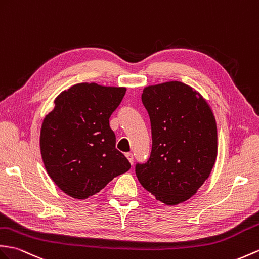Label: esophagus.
<instances>
[{
	"label": "esophagus",
	"instance_id": "esophagus-1",
	"mask_svg": "<svg viewBox=\"0 0 259 259\" xmlns=\"http://www.w3.org/2000/svg\"><path fill=\"white\" fill-rule=\"evenodd\" d=\"M125 157H127V159L129 160V162L131 163V165L134 164V155H132L131 152H127L125 153Z\"/></svg>",
	"mask_w": 259,
	"mask_h": 259
}]
</instances>
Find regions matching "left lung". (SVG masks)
Listing matches in <instances>:
<instances>
[{"instance_id": "1", "label": "left lung", "mask_w": 259, "mask_h": 259, "mask_svg": "<svg viewBox=\"0 0 259 259\" xmlns=\"http://www.w3.org/2000/svg\"><path fill=\"white\" fill-rule=\"evenodd\" d=\"M152 132L149 160L136 165L144 189L165 205L193 196L208 179L218 157V128L206 99L181 81L143 89Z\"/></svg>"}]
</instances>
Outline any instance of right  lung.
Returning <instances> with one entry per match:
<instances>
[{
    "mask_svg": "<svg viewBox=\"0 0 259 259\" xmlns=\"http://www.w3.org/2000/svg\"><path fill=\"white\" fill-rule=\"evenodd\" d=\"M125 90L80 82L56 97L41 123L39 147L48 176L64 193L83 200L131 167L109 125Z\"/></svg>",
    "mask_w": 259,
    "mask_h": 259,
    "instance_id": "1",
    "label": "right lung"
}]
</instances>
